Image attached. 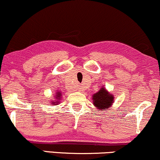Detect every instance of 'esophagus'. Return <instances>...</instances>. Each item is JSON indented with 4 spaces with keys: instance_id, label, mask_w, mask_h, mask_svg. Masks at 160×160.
Here are the masks:
<instances>
[{
    "instance_id": "esophagus-1",
    "label": "esophagus",
    "mask_w": 160,
    "mask_h": 160,
    "mask_svg": "<svg viewBox=\"0 0 160 160\" xmlns=\"http://www.w3.org/2000/svg\"><path fill=\"white\" fill-rule=\"evenodd\" d=\"M79 91H80L81 92L82 90V86H80V87H79V89H78Z\"/></svg>"
}]
</instances>
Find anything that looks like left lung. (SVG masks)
I'll return each mask as SVG.
<instances>
[{
	"label": "left lung",
	"mask_w": 160,
	"mask_h": 160,
	"mask_svg": "<svg viewBox=\"0 0 160 160\" xmlns=\"http://www.w3.org/2000/svg\"><path fill=\"white\" fill-rule=\"evenodd\" d=\"M92 100L94 105L99 109L98 111H104L113 104V95L110 94L104 88H102L98 92L93 95Z\"/></svg>",
	"instance_id": "1"
}]
</instances>
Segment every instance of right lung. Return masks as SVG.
<instances>
[{
	"instance_id": "add662e5",
	"label": "right lung",
	"mask_w": 160,
	"mask_h": 160,
	"mask_svg": "<svg viewBox=\"0 0 160 160\" xmlns=\"http://www.w3.org/2000/svg\"><path fill=\"white\" fill-rule=\"evenodd\" d=\"M56 100H54V101H52V102H51V103H52V105H53V104H54V105H56V104H58V103H59V100H60V98H61V96H62V93L60 92H57L56 93Z\"/></svg>"
}]
</instances>
